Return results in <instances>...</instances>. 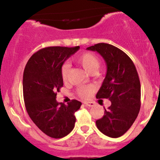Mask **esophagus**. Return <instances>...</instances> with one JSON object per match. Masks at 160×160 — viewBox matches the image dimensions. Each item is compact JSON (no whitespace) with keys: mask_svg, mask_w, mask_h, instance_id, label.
Segmentation results:
<instances>
[{"mask_svg":"<svg viewBox=\"0 0 160 160\" xmlns=\"http://www.w3.org/2000/svg\"><path fill=\"white\" fill-rule=\"evenodd\" d=\"M84 104L87 107H93L95 105V104L93 102H84Z\"/></svg>","mask_w":160,"mask_h":160,"instance_id":"esophagus-1","label":"esophagus"}]
</instances>
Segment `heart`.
I'll use <instances>...</instances> for the list:
<instances>
[{"instance_id":"obj_1","label":"heart","mask_w":160,"mask_h":160,"mask_svg":"<svg viewBox=\"0 0 160 160\" xmlns=\"http://www.w3.org/2000/svg\"><path fill=\"white\" fill-rule=\"evenodd\" d=\"M76 61L78 64H80L82 66L86 72L89 74H95L98 69L100 66V60L95 56V54L92 52H84L80 56H78L76 58ZM70 68V65L68 64H65L62 67L61 74L62 78L63 80H67L68 74ZM93 89L90 86H82V87L79 88L78 89V93L82 98H89L92 92Z\"/></svg>"}]
</instances>
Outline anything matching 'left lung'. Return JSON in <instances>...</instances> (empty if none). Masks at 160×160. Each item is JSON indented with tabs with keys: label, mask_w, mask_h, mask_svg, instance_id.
Listing matches in <instances>:
<instances>
[{
	"label": "left lung",
	"mask_w": 160,
	"mask_h": 160,
	"mask_svg": "<svg viewBox=\"0 0 160 160\" xmlns=\"http://www.w3.org/2000/svg\"><path fill=\"white\" fill-rule=\"evenodd\" d=\"M86 49L98 52L107 65L96 98H108L111 105L96 120L97 128L108 137L119 138L129 129L140 111L141 83L136 68L123 51L113 45L101 43Z\"/></svg>",
	"instance_id": "8db88e82"
}]
</instances>
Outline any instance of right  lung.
<instances>
[{
	"label": "right lung",
	"instance_id": "add662e5",
	"mask_svg": "<svg viewBox=\"0 0 160 160\" xmlns=\"http://www.w3.org/2000/svg\"><path fill=\"white\" fill-rule=\"evenodd\" d=\"M80 47H49L40 49L29 58L23 73V96L29 117L48 136L61 138L74 127V113L82 103L56 101L57 92L63 86L61 70L64 62Z\"/></svg>",
	"mask_w": 160,
	"mask_h": 160
}]
</instances>
